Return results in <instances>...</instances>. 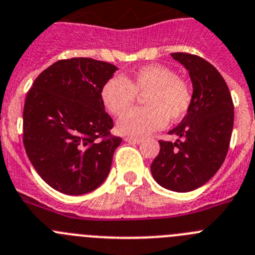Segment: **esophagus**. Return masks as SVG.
I'll use <instances>...</instances> for the list:
<instances>
[{"label": "esophagus", "mask_w": 255, "mask_h": 255, "mask_svg": "<svg viewBox=\"0 0 255 255\" xmlns=\"http://www.w3.org/2000/svg\"><path fill=\"white\" fill-rule=\"evenodd\" d=\"M125 141L127 142H133V143H141L143 139L142 138H138V137H126Z\"/></svg>", "instance_id": "1"}]
</instances>
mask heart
Here are the masks:
<instances>
[{
    "label": "heart",
    "instance_id": "obj_1",
    "mask_svg": "<svg viewBox=\"0 0 255 255\" xmlns=\"http://www.w3.org/2000/svg\"><path fill=\"white\" fill-rule=\"evenodd\" d=\"M146 95V108L127 112L135 101L136 94ZM102 99L113 116L123 117L117 129L125 136L142 137L166 125L175 122L189 111L192 103L190 86L170 68L161 65H147L138 68L133 76H114L102 89Z\"/></svg>",
    "mask_w": 255,
    "mask_h": 255
}]
</instances>
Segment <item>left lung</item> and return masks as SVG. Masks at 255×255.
Listing matches in <instances>:
<instances>
[{"mask_svg":"<svg viewBox=\"0 0 255 255\" xmlns=\"http://www.w3.org/2000/svg\"><path fill=\"white\" fill-rule=\"evenodd\" d=\"M189 72L193 94L189 111L170 130L175 142L159 141L151 164L153 179L174 192L202 187L217 173L230 144L234 104L228 85L210 62L189 53H171Z\"/></svg>","mask_w":255,"mask_h":255,"instance_id":"8db88e82","label":"left lung"}]
</instances>
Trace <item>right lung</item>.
I'll use <instances>...</instances> for the list:
<instances>
[{
  "mask_svg": "<svg viewBox=\"0 0 255 255\" xmlns=\"http://www.w3.org/2000/svg\"><path fill=\"white\" fill-rule=\"evenodd\" d=\"M118 70L93 58L61 59L43 71L25 99L26 155L61 193L80 196L102 185L122 138L112 136L102 89Z\"/></svg>",
  "mask_w": 255,
  "mask_h": 255,
  "instance_id": "obj_1",
  "label": "right lung"
}]
</instances>
